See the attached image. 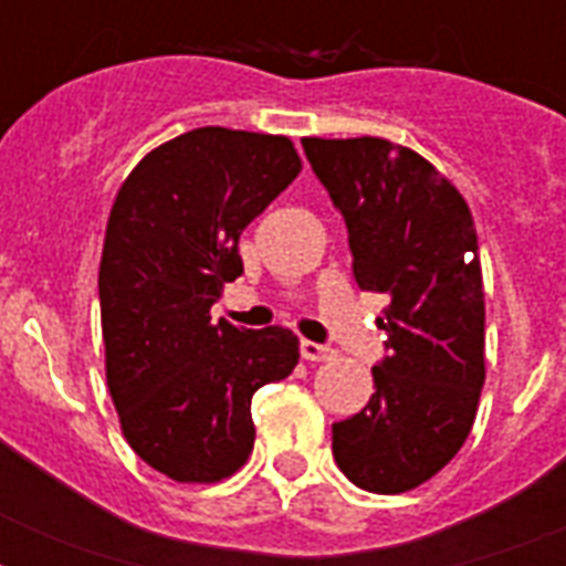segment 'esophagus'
<instances>
[{
    "mask_svg": "<svg viewBox=\"0 0 566 566\" xmlns=\"http://www.w3.org/2000/svg\"><path fill=\"white\" fill-rule=\"evenodd\" d=\"M300 353L305 361H328L335 349L332 346H323V344H314V340H302L300 344Z\"/></svg>",
    "mask_w": 566,
    "mask_h": 566,
    "instance_id": "34e87169",
    "label": "esophagus"
}]
</instances>
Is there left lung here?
I'll list each match as a JSON object with an SVG mask.
<instances>
[{
    "instance_id": "1",
    "label": "left lung",
    "mask_w": 566,
    "mask_h": 566,
    "mask_svg": "<svg viewBox=\"0 0 566 566\" xmlns=\"http://www.w3.org/2000/svg\"><path fill=\"white\" fill-rule=\"evenodd\" d=\"M340 208L361 291L385 293V361L376 394L332 426V452L353 484L405 493L464 447L484 385L479 238L461 190L420 153L385 137H302Z\"/></svg>"
}]
</instances>
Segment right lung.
<instances>
[{
  "label": "right lung",
  "mask_w": 566,
  "mask_h": 566,
  "mask_svg": "<svg viewBox=\"0 0 566 566\" xmlns=\"http://www.w3.org/2000/svg\"><path fill=\"white\" fill-rule=\"evenodd\" d=\"M302 170L291 137L205 126L146 153L105 226V376L128 447L181 484H213L255 447L252 396L300 364V337L247 332L211 305L243 273L238 240Z\"/></svg>",
  "instance_id": "right-lung-1"
}]
</instances>
